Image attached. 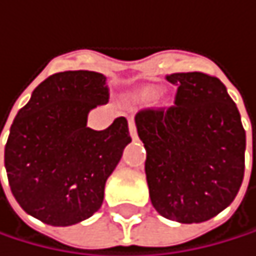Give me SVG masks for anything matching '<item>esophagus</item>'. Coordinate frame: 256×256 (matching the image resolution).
<instances>
[{"label":"esophagus","mask_w":256,"mask_h":256,"mask_svg":"<svg viewBox=\"0 0 256 256\" xmlns=\"http://www.w3.org/2000/svg\"><path fill=\"white\" fill-rule=\"evenodd\" d=\"M128 124H130V132H131V137H132V140H138V136H137V128H136V122H134V119L131 118Z\"/></svg>","instance_id":"1"}]
</instances>
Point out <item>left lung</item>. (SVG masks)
Returning a JSON list of instances; mask_svg holds the SVG:
<instances>
[{"label":"left lung","mask_w":256,"mask_h":256,"mask_svg":"<svg viewBox=\"0 0 256 256\" xmlns=\"http://www.w3.org/2000/svg\"><path fill=\"white\" fill-rule=\"evenodd\" d=\"M166 80L177 86L174 104L136 114L151 203L168 220L208 222L240 190L246 131L218 78L189 72L168 74Z\"/></svg>","instance_id":"8db88e82"}]
</instances>
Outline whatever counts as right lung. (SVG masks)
I'll list each match as a JSON object with an SVG mask.
<instances>
[{
  "mask_svg": "<svg viewBox=\"0 0 256 256\" xmlns=\"http://www.w3.org/2000/svg\"><path fill=\"white\" fill-rule=\"evenodd\" d=\"M108 98L104 74L60 72L38 85L18 111L4 164L12 194L34 218L72 226L100 209L105 182L131 142L125 118L102 131L86 126L90 110Z\"/></svg>",
  "mask_w": 256,
  "mask_h": 256,
  "instance_id": "1",
  "label": "right lung"
}]
</instances>
